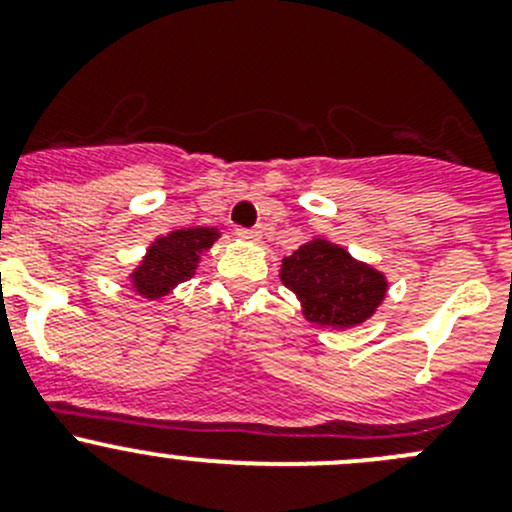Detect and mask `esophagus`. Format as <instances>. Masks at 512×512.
Here are the masks:
<instances>
[{"label": "esophagus", "mask_w": 512, "mask_h": 512, "mask_svg": "<svg viewBox=\"0 0 512 512\" xmlns=\"http://www.w3.org/2000/svg\"><path fill=\"white\" fill-rule=\"evenodd\" d=\"M236 236L246 241H258L263 236V229H236Z\"/></svg>", "instance_id": "34e87169"}]
</instances>
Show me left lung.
Instances as JSON below:
<instances>
[{
    "label": "left lung",
    "instance_id": "1",
    "mask_svg": "<svg viewBox=\"0 0 512 512\" xmlns=\"http://www.w3.org/2000/svg\"><path fill=\"white\" fill-rule=\"evenodd\" d=\"M281 281L296 293L306 321L323 328H353L376 313L388 281L343 246L313 239L281 261Z\"/></svg>",
    "mask_w": 512,
    "mask_h": 512
}]
</instances>
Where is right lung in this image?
I'll return each instance as SVG.
<instances>
[{
  "instance_id": "1",
  "label": "right lung",
  "mask_w": 512,
  "mask_h": 512,
  "mask_svg": "<svg viewBox=\"0 0 512 512\" xmlns=\"http://www.w3.org/2000/svg\"><path fill=\"white\" fill-rule=\"evenodd\" d=\"M219 236L221 231L209 229V226L174 229L166 236H159L146 249L139 266L129 273L131 288L146 301H159L169 296L179 283L194 276L204 251H209Z\"/></svg>"
}]
</instances>
